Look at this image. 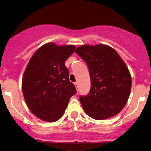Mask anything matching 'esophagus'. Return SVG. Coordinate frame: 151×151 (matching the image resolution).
Masks as SVG:
<instances>
[{"instance_id": "1", "label": "esophagus", "mask_w": 151, "mask_h": 151, "mask_svg": "<svg viewBox=\"0 0 151 151\" xmlns=\"http://www.w3.org/2000/svg\"><path fill=\"white\" fill-rule=\"evenodd\" d=\"M74 85H75V87H76V90H77V91H78V84L77 82H76L74 84Z\"/></svg>"}]
</instances>
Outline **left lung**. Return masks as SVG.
I'll list each match as a JSON object with an SVG mask.
<instances>
[{"label":"left lung","mask_w":151,"mask_h":151,"mask_svg":"<svg viewBox=\"0 0 151 151\" xmlns=\"http://www.w3.org/2000/svg\"><path fill=\"white\" fill-rule=\"evenodd\" d=\"M76 52L88 67L89 94L81 96L84 112L96 120L116 116L124 108L131 90V76L117 52L105 44L81 45Z\"/></svg>","instance_id":"1"}]
</instances>
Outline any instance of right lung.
Segmentation results:
<instances>
[{
	"mask_svg": "<svg viewBox=\"0 0 151 151\" xmlns=\"http://www.w3.org/2000/svg\"><path fill=\"white\" fill-rule=\"evenodd\" d=\"M75 49L74 45L47 43L37 50L27 64L22 78L23 95L30 111L43 121H58L76 93L65 66Z\"/></svg>",
	"mask_w": 151,
	"mask_h": 151,
	"instance_id": "add662e5",
	"label": "right lung"
}]
</instances>
